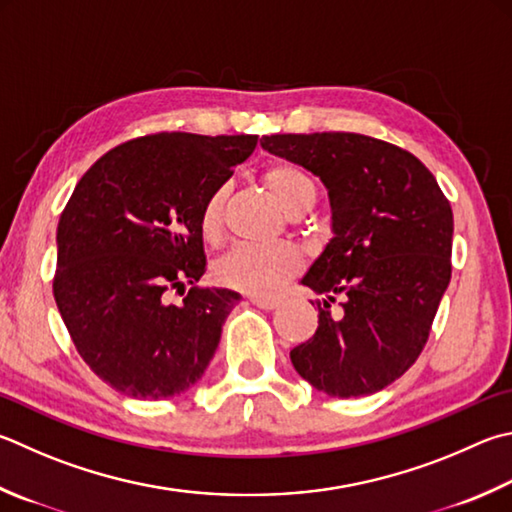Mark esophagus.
Segmentation results:
<instances>
[{"label":"esophagus","instance_id":"obj_1","mask_svg":"<svg viewBox=\"0 0 512 512\" xmlns=\"http://www.w3.org/2000/svg\"><path fill=\"white\" fill-rule=\"evenodd\" d=\"M248 300L253 302L255 306H259V309H264V311H273V309H277V306H280V300H275V297H257V295H250Z\"/></svg>","mask_w":512,"mask_h":512}]
</instances>
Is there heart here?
Masks as SVG:
<instances>
[{
    "label": "heart",
    "instance_id": "1",
    "mask_svg": "<svg viewBox=\"0 0 512 512\" xmlns=\"http://www.w3.org/2000/svg\"><path fill=\"white\" fill-rule=\"evenodd\" d=\"M262 181L291 217L311 210L318 188L313 176L304 167L291 161H275L264 167ZM228 188L219 185L212 190L201 206L199 228L206 239H217L224 226V206ZM302 268V257L291 244L253 246L239 244L215 264V277L219 284L248 295H275L280 288L293 280Z\"/></svg>",
    "mask_w": 512,
    "mask_h": 512
}]
</instances>
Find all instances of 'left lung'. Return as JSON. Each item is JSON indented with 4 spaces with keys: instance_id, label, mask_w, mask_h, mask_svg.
Returning a JSON list of instances; mask_svg holds the SVG:
<instances>
[{
    "instance_id": "left-lung-1",
    "label": "left lung",
    "mask_w": 512,
    "mask_h": 512,
    "mask_svg": "<svg viewBox=\"0 0 512 512\" xmlns=\"http://www.w3.org/2000/svg\"><path fill=\"white\" fill-rule=\"evenodd\" d=\"M262 147L318 176L331 232L302 284L318 329L291 351L297 374L329 396L376 394L414 365L450 284L454 219L414 154L349 132L275 134ZM341 300L343 311L330 315Z\"/></svg>"
}]
</instances>
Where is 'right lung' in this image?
Here are the masks:
<instances>
[{
  "label": "right lung",
  "mask_w": 512,
  "mask_h": 512,
  "mask_svg": "<svg viewBox=\"0 0 512 512\" xmlns=\"http://www.w3.org/2000/svg\"><path fill=\"white\" fill-rule=\"evenodd\" d=\"M257 136L163 132L114 147L78 181L58 224L53 295L82 360L116 392L163 401L197 383L241 295L206 273L201 206Z\"/></svg>",
  "instance_id": "right-lung-1"
}]
</instances>
